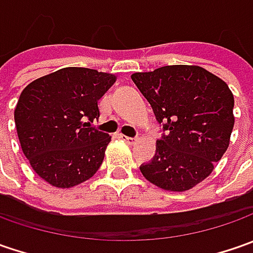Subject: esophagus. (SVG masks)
I'll use <instances>...</instances> for the list:
<instances>
[{
	"instance_id": "obj_1",
	"label": "esophagus",
	"mask_w": 253,
	"mask_h": 253,
	"mask_svg": "<svg viewBox=\"0 0 253 253\" xmlns=\"http://www.w3.org/2000/svg\"><path fill=\"white\" fill-rule=\"evenodd\" d=\"M120 138H121V139H124V141L126 142V143H128V145H133V143H135V142H136V138H131V136H125V135H120Z\"/></svg>"
}]
</instances>
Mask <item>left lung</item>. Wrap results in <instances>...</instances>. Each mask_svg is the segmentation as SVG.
<instances>
[{"label":"left lung","instance_id":"1","mask_svg":"<svg viewBox=\"0 0 253 253\" xmlns=\"http://www.w3.org/2000/svg\"><path fill=\"white\" fill-rule=\"evenodd\" d=\"M131 79L168 133L156 142L153 159L141 166L143 177L168 191L193 189L228 149L235 122L232 91L215 74L189 64Z\"/></svg>","mask_w":253,"mask_h":253}]
</instances>
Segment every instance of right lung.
Listing matches in <instances>:
<instances>
[{
    "mask_svg": "<svg viewBox=\"0 0 253 253\" xmlns=\"http://www.w3.org/2000/svg\"><path fill=\"white\" fill-rule=\"evenodd\" d=\"M115 80V74L64 67L25 87L15 107V125L39 177L70 189L95 174L111 136L91 122L100 117L98 100Z\"/></svg>",
    "mask_w": 253,
    "mask_h": 253,
    "instance_id": "right-lung-1",
    "label": "right lung"
}]
</instances>
